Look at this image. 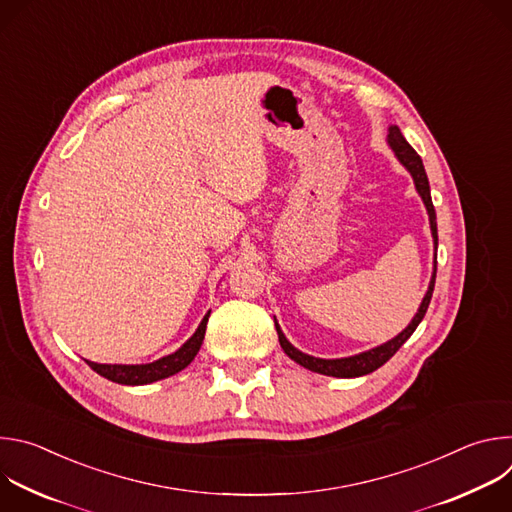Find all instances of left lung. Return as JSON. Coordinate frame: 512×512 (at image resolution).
I'll return each mask as SVG.
<instances>
[{"instance_id":"left-lung-1","label":"left lung","mask_w":512,"mask_h":512,"mask_svg":"<svg viewBox=\"0 0 512 512\" xmlns=\"http://www.w3.org/2000/svg\"><path fill=\"white\" fill-rule=\"evenodd\" d=\"M391 148L395 152V156L399 158V162L411 172L413 176V182H415V188L417 192L421 194L423 202H425V208L429 212V225H431V235H433V243H435V251H437V223H435V208H433V202H431V192H429V182H427V174H425V168H423V162L421 158L417 156V152L411 148V145L405 141V137L401 135V129L397 125H393L389 129V135H387ZM435 267H433V275H431V281H429V289L427 294L415 314V318L411 320V324L399 334L395 336L393 340L369 350V352H362V354H356V356H348V358H334V360H326V358H314L310 354H304L300 352L298 348L291 346L283 332L279 330L277 326V336H279V344L283 348V352L291 358L296 360L298 364H302L304 369H310L314 373H320V375H328V377H340V379H352V377H362V375H369L373 371H377L379 367H383V364L403 346V342L415 332V328L419 326V322L423 320L425 312H427V306L431 302V294H433V285H435V271H437V255H435Z\"/></svg>"}]
</instances>
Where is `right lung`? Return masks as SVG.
Returning a JSON list of instances; mask_svg holds the SVG:
<instances>
[{
	"mask_svg": "<svg viewBox=\"0 0 512 512\" xmlns=\"http://www.w3.org/2000/svg\"><path fill=\"white\" fill-rule=\"evenodd\" d=\"M210 312L204 316V320L200 322L198 330L194 332V336L182 346L178 348L174 354H168L156 362H148V364H97V362H89V367L99 373L101 377L119 383V385H148L166 377L176 375L178 371L186 369L188 364L194 360L196 352L200 350V344L204 340V332H206V322H208Z\"/></svg>",
	"mask_w": 512,
	"mask_h": 512,
	"instance_id": "obj_1",
	"label": "right lung"
}]
</instances>
